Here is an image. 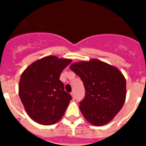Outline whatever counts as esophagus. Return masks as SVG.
I'll list each match as a JSON object with an SVG mask.
<instances>
[{
    "instance_id": "1",
    "label": "esophagus",
    "mask_w": 146,
    "mask_h": 146,
    "mask_svg": "<svg viewBox=\"0 0 146 146\" xmlns=\"http://www.w3.org/2000/svg\"><path fill=\"white\" fill-rule=\"evenodd\" d=\"M71 95H72V98H73V100H74V99H75V97H74V93L72 92V93H71Z\"/></svg>"
}]
</instances>
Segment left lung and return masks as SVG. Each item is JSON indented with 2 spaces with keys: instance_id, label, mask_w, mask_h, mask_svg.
<instances>
[{
  "instance_id": "left-lung-1",
  "label": "left lung",
  "mask_w": 146,
  "mask_h": 146,
  "mask_svg": "<svg viewBox=\"0 0 146 146\" xmlns=\"http://www.w3.org/2000/svg\"><path fill=\"white\" fill-rule=\"evenodd\" d=\"M71 69L80 77L86 94L80 110L88 121L102 126L121 110L126 99V80L117 68L93 59L72 64Z\"/></svg>"
}]
</instances>
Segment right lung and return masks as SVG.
I'll use <instances>...</instances> for the list:
<instances>
[{"label": "right lung", "instance_id": "obj_1", "mask_svg": "<svg viewBox=\"0 0 146 146\" xmlns=\"http://www.w3.org/2000/svg\"><path fill=\"white\" fill-rule=\"evenodd\" d=\"M69 59L47 56L35 61L22 74L19 95L31 118L42 125H52L63 117L72 97L59 80Z\"/></svg>", "mask_w": 146, "mask_h": 146}]
</instances>
